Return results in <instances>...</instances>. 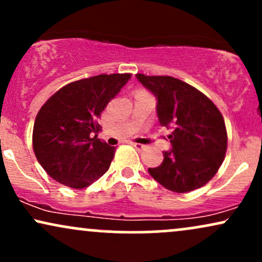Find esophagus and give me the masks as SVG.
<instances>
[{
	"mask_svg": "<svg viewBox=\"0 0 262 262\" xmlns=\"http://www.w3.org/2000/svg\"><path fill=\"white\" fill-rule=\"evenodd\" d=\"M132 145H133L134 148L138 150V151H143V150L146 148V146L143 145V144H138V143H133V144H132Z\"/></svg>",
	"mask_w": 262,
	"mask_h": 262,
	"instance_id": "34e87169",
	"label": "esophagus"
}]
</instances>
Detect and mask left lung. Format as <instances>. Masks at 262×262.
Instances as JSON below:
<instances>
[{"instance_id":"left-lung-1","label":"left lung","mask_w":262,"mask_h":262,"mask_svg":"<svg viewBox=\"0 0 262 262\" xmlns=\"http://www.w3.org/2000/svg\"><path fill=\"white\" fill-rule=\"evenodd\" d=\"M135 76L156 97L159 123L172 129L171 149L164 151L160 166L148 170L150 176L177 193L202 187L217 173L227 150L221 112L207 96L181 80Z\"/></svg>"}]
</instances>
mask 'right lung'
<instances>
[{
  "label": "right lung",
  "instance_id": "1",
  "mask_svg": "<svg viewBox=\"0 0 262 262\" xmlns=\"http://www.w3.org/2000/svg\"><path fill=\"white\" fill-rule=\"evenodd\" d=\"M130 77L112 74L75 81L43 104L33 128V149L52 179L80 189L107 172L116 148L97 138V119Z\"/></svg>",
  "mask_w": 262,
  "mask_h": 262
}]
</instances>
